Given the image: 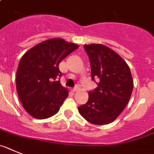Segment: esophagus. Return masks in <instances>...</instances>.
Returning <instances> with one entry per match:
<instances>
[{"instance_id": "obj_1", "label": "esophagus", "mask_w": 154, "mask_h": 154, "mask_svg": "<svg viewBox=\"0 0 154 154\" xmlns=\"http://www.w3.org/2000/svg\"><path fill=\"white\" fill-rule=\"evenodd\" d=\"M78 90H79L78 87H75V88H73V89H72L71 91H73V92H77Z\"/></svg>"}]
</instances>
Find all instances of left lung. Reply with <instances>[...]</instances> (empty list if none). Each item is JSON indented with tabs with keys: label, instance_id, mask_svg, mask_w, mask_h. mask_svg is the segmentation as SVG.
Returning <instances> with one entry per match:
<instances>
[{
	"label": "left lung",
	"instance_id": "left-lung-1",
	"mask_svg": "<svg viewBox=\"0 0 154 154\" xmlns=\"http://www.w3.org/2000/svg\"><path fill=\"white\" fill-rule=\"evenodd\" d=\"M90 60L91 79H99L89 91L88 101L78 107L79 113L94 125L109 124L125 109L133 89L128 64L119 55L102 44L84 45Z\"/></svg>",
	"mask_w": 154,
	"mask_h": 154
}]
</instances>
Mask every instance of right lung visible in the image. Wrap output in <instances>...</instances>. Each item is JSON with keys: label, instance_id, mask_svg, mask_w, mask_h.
I'll return each instance as SVG.
<instances>
[{"label": "right lung", "instance_id": "1", "mask_svg": "<svg viewBox=\"0 0 154 154\" xmlns=\"http://www.w3.org/2000/svg\"><path fill=\"white\" fill-rule=\"evenodd\" d=\"M79 45L53 38L28 50L16 73V88L25 110L32 117L45 119L59 112L68 90L57 78L62 73L59 64Z\"/></svg>", "mask_w": 154, "mask_h": 154}]
</instances>
